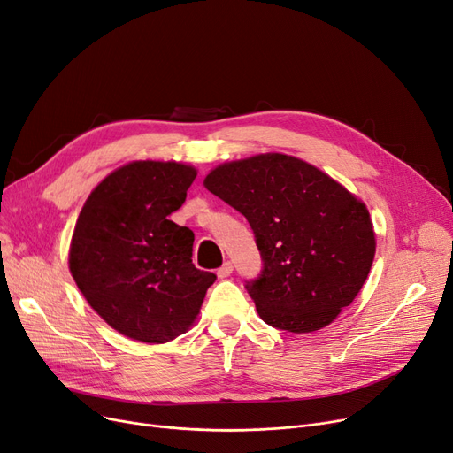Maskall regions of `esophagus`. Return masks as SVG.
<instances>
[{"label":"esophagus","mask_w":453,"mask_h":453,"mask_svg":"<svg viewBox=\"0 0 453 453\" xmlns=\"http://www.w3.org/2000/svg\"><path fill=\"white\" fill-rule=\"evenodd\" d=\"M232 269H234L232 262H225L219 269H217V277H219V279H226V277H230Z\"/></svg>","instance_id":"obj_1"}]
</instances>
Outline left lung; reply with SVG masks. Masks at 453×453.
<instances>
[{
	"mask_svg": "<svg viewBox=\"0 0 453 453\" xmlns=\"http://www.w3.org/2000/svg\"><path fill=\"white\" fill-rule=\"evenodd\" d=\"M204 186L255 234L262 269L245 289L267 325L312 333L353 303L370 273L375 234L366 206L346 188L286 154L219 165Z\"/></svg>",
	"mask_w": 453,
	"mask_h": 453,
	"instance_id": "8db88e82",
	"label": "left lung"
}]
</instances>
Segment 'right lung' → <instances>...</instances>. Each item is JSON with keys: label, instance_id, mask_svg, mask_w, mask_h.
Segmentation results:
<instances>
[{"label": "right lung", "instance_id": "add662e5", "mask_svg": "<svg viewBox=\"0 0 453 453\" xmlns=\"http://www.w3.org/2000/svg\"><path fill=\"white\" fill-rule=\"evenodd\" d=\"M195 176L174 161H135L102 180L80 211L70 273L124 336L164 343L186 333L217 279L191 260L195 234L167 219Z\"/></svg>", "mask_w": 453, "mask_h": 453}]
</instances>
